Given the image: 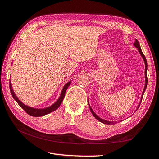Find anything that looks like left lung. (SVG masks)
Segmentation results:
<instances>
[{
  "label": "left lung",
  "mask_w": 159,
  "mask_h": 159,
  "mask_svg": "<svg viewBox=\"0 0 159 159\" xmlns=\"http://www.w3.org/2000/svg\"><path fill=\"white\" fill-rule=\"evenodd\" d=\"M134 46H135L136 48H138V51L139 52V53H140V55H142V58H143V60H144V64H145V86H144V90H143V93H142V98H141V101H140V103H141V102H142V98H143L144 93V91H145V90H146V88H147V81H148L147 76V60H146V57H145L144 55L143 54V52H142V50H141V48H140V45H139V42H138V40H137V39L135 40V42L134 43ZM140 103H139V105H140ZM139 107H138V108H139ZM89 107H90V109L91 112H92L93 115L94 116H95V118H96V119H98V120H99V121H100V122H102V123H104V124H109V125H110V124H114V123H116V122L107 121V120H104V119H102V118H99V116H97V115L95 114V113L93 111V110L92 109V108H91L90 105H89Z\"/></svg>",
  "instance_id": "left-lung-1"
}]
</instances>
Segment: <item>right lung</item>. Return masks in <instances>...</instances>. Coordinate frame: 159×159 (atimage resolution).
Masks as SVG:
<instances>
[{
  "label": "right lung",
  "mask_w": 159,
  "mask_h": 159,
  "mask_svg": "<svg viewBox=\"0 0 159 159\" xmlns=\"http://www.w3.org/2000/svg\"><path fill=\"white\" fill-rule=\"evenodd\" d=\"M70 84H71V81L68 82L65 85H64L63 90H62V91H61V93L60 98H59L58 100L55 103L53 104V105L48 107V108L42 109H34V108H32V107H29L28 106L25 105L22 102H21L20 100H19L18 98L16 97L15 94L14 93V91H13V90H12V85H11V83H10V93H11V95L13 97V98L15 99L16 102H17L19 105H20L21 108H22L26 113H27L28 114H29L30 116H35V117H38V116H42L46 115L48 114H49V113L52 112L53 111H55V110L57 109L58 107L61 105V102H62L63 99L64 98V96H65V93L66 91V89L68 88Z\"/></svg>",
  "instance_id": "obj_1"
}]
</instances>
